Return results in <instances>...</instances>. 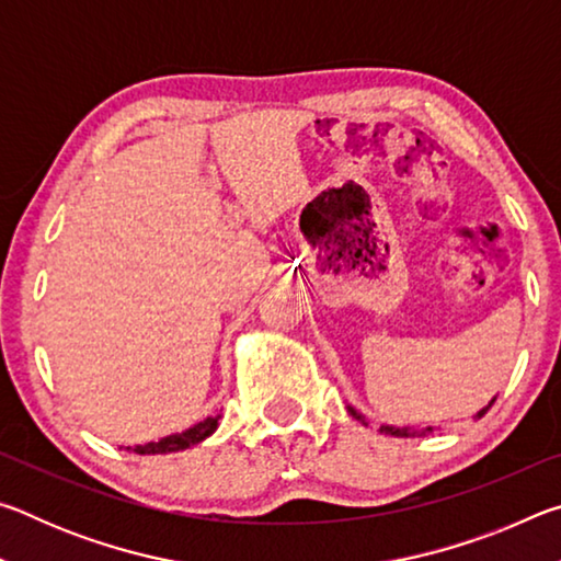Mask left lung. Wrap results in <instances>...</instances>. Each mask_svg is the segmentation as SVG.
Instances as JSON below:
<instances>
[{"label": "left lung", "instance_id": "1", "mask_svg": "<svg viewBox=\"0 0 561 561\" xmlns=\"http://www.w3.org/2000/svg\"><path fill=\"white\" fill-rule=\"evenodd\" d=\"M495 401H497V396L492 398V401H490L485 408H482V411H478V413L472 415L474 421H480V417L490 411L492 403H495ZM346 411H348L351 415H354L356 421L368 425V417H366L364 413H360V411H356V408L351 405V403H346ZM378 431H381L383 435H393V438H425V435L433 433V428H413V425H381V428H378Z\"/></svg>", "mask_w": 561, "mask_h": 561}]
</instances>
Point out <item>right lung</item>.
<instances>
[{
	"instance_id": "1",
	"label": "right lung",
	"mask_w": 561,
	"mask_h": 561,
	"mask_svg": "<svg viewBox=\"0 0 561 561\" xmlns=\"http://www.w3.org/2000/svg\"><path fill=\"white\" fill-rule=\"evenodd\" d=\"M220 417H222V413L207 415L205 421L190 425V428H185L183 433L165 435V438L150 440L146 445H128L126 450H133L138 455H168V453L187 450L190 445H197V443H203L205 438H210V435L217 431V425H220Z\"/></svg>"
}]
</instances>
